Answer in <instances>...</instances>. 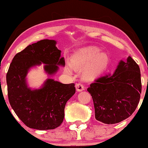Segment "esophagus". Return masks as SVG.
<instances>
[{
  "label": "esophagus",
  "mask_w": 148,
  "mask_h": 148,
  "mask_svg": "<svg viewBox=\"0 0 148 148\" xmlns=\"http://www.w3.org/2000/svg\"><path fill=\"white\" fill-rule=\"evenodd\" d=\"M75 88L77 92H82V91H84L85 90L84 86L82 84H77L75 86Z\"/></svg>",
  "instance_id": "esophagus-1"
}]
</instances>
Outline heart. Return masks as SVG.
<instances>
[{
    "mask_svg": "<svg viewBox=\"0 0 148 148\" xmlns=\"http://www.w3.org/2000/svg\"><path fill=\"white\" fill-rule=\"evenodd\" d=\"M109 62L108 55L106 52H100L96 46L83 48L75 52L71 57V63L67 62L65 71L73 73L74 67H84V75L88 79H94L100 75L106 70Z\"/></svg>",
    "mask_w": 148,
    "mask_h": 148,
    "instance_id": "1",
    "label": "heart"
}]
</instances>
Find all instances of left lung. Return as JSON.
<instances>
[{
	"instance_id": "left-lung-1",
	"label": "left lung",
	"mask_w": 148,
	"mask_h": 148,
	"mask_svg": "<svg viewBox=\"0 0 148 148\" xmlns=\"http://www.w3.org/2000/svg\"><path fill=\"white\" fill-rule=\"evenodd\" d=\"M92 97L95 118L112 125L125 120L134 112L141 93V73L134 60H121L112 75L100 77L88 88Z\"/></svg>"
}]
</instances>
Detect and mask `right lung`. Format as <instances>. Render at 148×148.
Listing matches in <instances>:
<instances>
[{
    "label": "right lung",
    "instance_id": "1",
    "mask_svg": "<svg viewBox=\"0 0 148 148\" xmlns=\"http://www.w3.org/2000/svg\"><path fill=\"white\" fill-rule=\"evenodd\" d=\"M54 40H42L27 46L14 56L7 74L8 98L14 112L29 128L54 129L61 125L66 103L75 93L74 84H64L48 78L39 89H32L27 75L32 68L44 64L48 76L64 66L61 50Z\"/></svg>",
    "mask_w": 148,
    "mask_h": 148
}]
</instances>
